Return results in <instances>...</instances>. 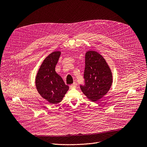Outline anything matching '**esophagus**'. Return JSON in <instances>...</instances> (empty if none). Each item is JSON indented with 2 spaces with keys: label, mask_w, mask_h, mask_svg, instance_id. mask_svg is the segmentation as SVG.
Instances as JSON below:
<instances>
[{
  "label": "esophagus",
  "mask_w": 147,
  "mask_h": 147,
  "mask_svg": "<svg viewBox=\"0 0 147 147\" xmlns=\"http://www.w3.org/2000/svg\"><path fill=\"white\" fill-rule=\"evenodd\" d=\"M70 87L71 88H76V82H74L73 84H71L70 86Z\"/></svg>",
  "instance_id": "esophagus-1"
}]
</instances>
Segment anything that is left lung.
Here are the masks:
<instances>
[{
    "mask_svg": "<svg viewBox=\"0 0 147 147\" xmlns=\"http://www.w3.org/2000/svg\"><path fill=\"white\" fill-rule=\"evenodd\" d=\"M85 61L84 85L81 84L80 88L90 100L96 102L110 90L113 81L112 72L106 60L95 51H88Z\"/></svg>",
    "mask_w": 147,
    "mask_h": 147,
    "instance_id": "obj_1",
    "label": "left lung"
}]
</instances>
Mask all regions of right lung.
Returning a JSON list of instances; mask_svg holds the SVG:
<instances>
[{
    "mask_svg": "<svg viewBox=\"0 0 147 147\" xmlns=\"http://www.w3.org/2000/svg\"><path fill=\"white\" fill-rule=\"evenodd\" d=\"M60 54V52L55 51L48 56L40 66L35 79L39 94L52 104L60 102L69 88L55 71Z\"/></svg>",
    "mask_w": 147,
    "mask_h": 147,
    "instance_id": "1",
    "label": "right lung"
}]
</instances>
